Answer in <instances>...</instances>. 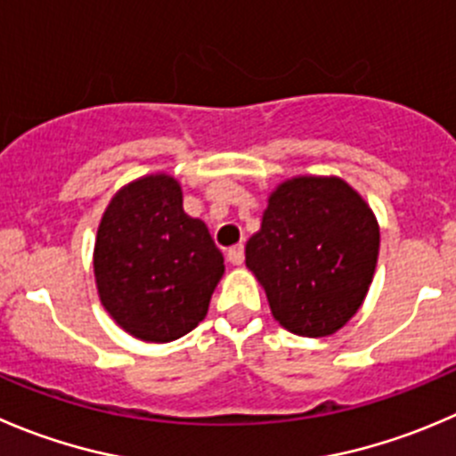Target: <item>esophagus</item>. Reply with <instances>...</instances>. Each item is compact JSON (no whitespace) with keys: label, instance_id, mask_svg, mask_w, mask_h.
Segmentation results:
<instances>
[{"label":"esophagus","instance_id":"esophagus-1","mask_svg":"<svg viewBox=\"0 0 456 456\" xmlns=\"http://www.w3.org/2000/svg\"><path fill=\"white\" fill-rule=\"evenodd\" d=\"M227 258H229V263H232V265H242V263H245V247H242V245L229 247Z\"/></svg>","mask_w":456,"mask_h":456}]
</instances>
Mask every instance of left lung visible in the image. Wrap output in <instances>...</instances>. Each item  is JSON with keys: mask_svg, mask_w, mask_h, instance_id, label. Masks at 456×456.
Returning <instances> with one entry per match:
<instances>
[{"mask_svg": "<svg viewBox=\"0 0 456 456\" xmlns=\"http://www.w3.org/2000/svg\"><path fill=\"white\" fill-rule=\"evenodd\" d=\"M379 223L368 202L336 175H298L269 196L245 263L265 287L273 318L291 334L330 336L372 285Z\"/></svg>", "mask_w": 456, "mask_h": 456, "instance_id": "8db88e82", "label": "left lung"}]
</instances>
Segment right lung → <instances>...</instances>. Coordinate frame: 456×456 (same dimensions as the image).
<instances>
[{
	"label": "right lung",
	"mask_w": 456,
	"mask_h": 456,
	"mask_svg": "<svg viewBox=\"0 0 456 456\" xmlns=\"http://www.w3.org/2000/svg\"><path fill=\"white\" fill-rule=\"evenodd\" d=\"M93 272L102 305L122 330L169 343L207 316L224 258L207 224L184 214L178 180L156 174L129 183L109 202Z\"/></svg>",
	"instance_id": "add662e5"
}]
</instances>
